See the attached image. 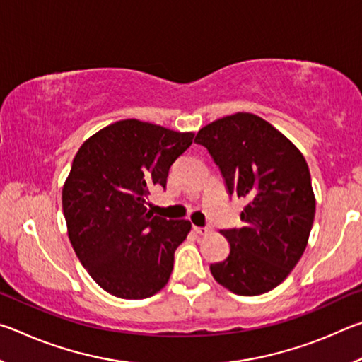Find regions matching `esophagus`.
Listing matches in <instances>:
<instances>
[{
	"instance_id": "1",
	"label": "esophagus",
	"mask_w": 362,
	"mask_h": 362,
	"mask_svg": "<svg viewBox=\"0 0 362 362\" xmlns=\"http://www.w3.org/2000/svg\"><path fill=\"white\" fill-rule=\"evenodd\" d=\"M193 231L196 233V235L204 236V235H209L212 230H211V226H193Z\"/></svg>"
}]
</instances>
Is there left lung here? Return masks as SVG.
Instances as JSON below:
<instances>
[{
    "mask_svg": "<svg viewBox=\"0 0 362 362\" xmlns=\"http://www.w3.org/2000/svg\"><path fill=\"white\" fill-rule=\"evenodd\" d=\"M225 179L230 194L246 201L241 226L220 233L230 243L212 263L218 284L238 296H260L289 276L308 244L316 199L300 150L268 121L235 113L196 134Z\"/></svg>",
    "mask_w": 362,
    "mask_h": 362,
    "instance_id": "obj_1",
    "label": "left lung"
}]
</instances>
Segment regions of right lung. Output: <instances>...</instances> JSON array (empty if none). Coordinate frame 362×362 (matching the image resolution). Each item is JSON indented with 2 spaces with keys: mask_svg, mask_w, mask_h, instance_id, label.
Here are the masks:
<instances>
[{
  "mask_svg": "<svg viewBox=\"0 0 362 362\" xmlns=\"http://www.w3.org/2000/svg\"><path fill=\"white\" fill-rule=\"evenodd\" d=\"M193 137L122 119L79 146L62 188L66 230L86 272L112 296L140 300L168 284L192 223L153 216L145 204Z\"/></svg>",
  "mask_w": 362,
  "mask_h": 362,
  "instance_id": "1",
  "label": "right lung"
}]
</instances>
